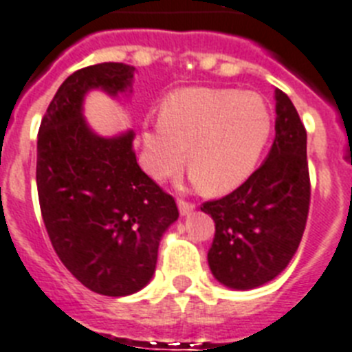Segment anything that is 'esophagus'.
Segmentation results:
<instances>
[{
	"label": "esophagus",
	"mask_w": 352,
	"mask_h": 352,
	"mask_svg": "<svg viewBox=\"0 0 352 352\" xmlns=\"http://www.w3.org/2000/svg\"><path fill=\"white\" fill-rule=\"evenodd\" d=\"M178 208H179V213H182V215H188L190 212H194L196 205H194V203H190V201L178 199Z\"/></svg>",
	"instance_id": "esophagus-1"
}]
</instances>
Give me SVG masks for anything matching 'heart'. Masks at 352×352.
<instances>
[{"label": "heart", "mask_w": 352, "mask_h": 352, "mask_svg": "<svg viewBox=\"0 0 352 352\" xmlns=\"http://www.w3.org/2000/svg\"><path fill=\"white\" fill-rule=\"evenodd\" d=\"M270 133V113L254 92L192 87L170 94L162 121L142 133L144 167L155 179L188 169L199 187L221 194L248 178Z\"/></svg>", "instance_id": "obj_1"}]
</instances>
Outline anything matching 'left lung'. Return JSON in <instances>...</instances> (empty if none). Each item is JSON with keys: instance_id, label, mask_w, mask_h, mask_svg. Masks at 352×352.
Wrapping results in <instances>:
<instances>
[{"instance_id": "obj_1", "label": "left lung", "mask_w": 352, "mask_h": 352, "mask_svg": "<svg viewBox=\"0 0 352 352\" xmlns=\"http://www.w3.org/2000/svg\"><path fill=\"white\" fill-rule=\"evenodd\" d=\"M276 113V137L267 160L231 194L201 205L215 222L210 270L236 290L262 287L288 265L310 210L305 124L279 89Z\"/></svg>"}]
</instances>
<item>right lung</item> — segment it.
Returning <instances> with one entry per match:
<instances>
[{
  "instance_id": "add662e5",
  "label": "right lung",
  "mask_w": 352,
  "mask_h": 352,
  "mask_svg": "<svg viewBox=\"0 0 352 352\" xmlns=\"http://www.w3.org/2000/svg\"><path fill=\"white\" fill-rule=\"evenodd\" d=\"M133 73L116 62L78 69L51 99L37 139L38 205L51 245L80 283L110 297L149 283L162 235L179 215L174 197L137 164L133 131L103 139L82 116L90 89L117 96Z\"/></svg>"
}]
</instances>
